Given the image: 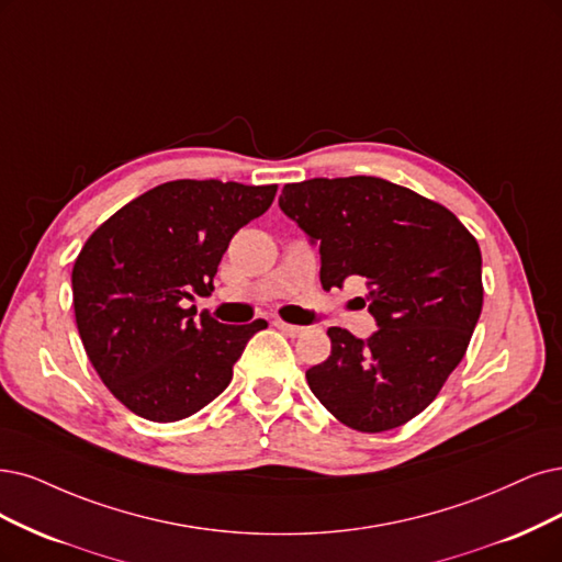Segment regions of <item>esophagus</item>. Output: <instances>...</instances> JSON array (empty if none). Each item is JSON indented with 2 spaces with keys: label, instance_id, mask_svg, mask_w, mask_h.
<instances>
[{
  "label": "esophagus",
  "instance_id": "obj_1",
  "mask_svg": "<svg viewBox=\"0 0 562 562\" xmlns=\"http://www.w3.org/2000/svg\"><path fill=\"white\" fill-rule=\"evenodd\" d=\"M284 336H292V338H296V336H301L303 334V326H296V324H286V322H282V319H276L273 322Z\"/></svg>",
  "mask_w": 562,
  "mask_h": 562
}]
</instances>
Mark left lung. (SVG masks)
Listing matches in <instances>:
<instances>
[{
	"mask_svg": "<svg viewBox=\"0 0 562 562\" xmlns=\"http://www.w3.org/2000/svg\"><path fill=\"white\" fill-rule=\"evenodd\" d=\"M280 207L319 245L322 286L363 278L380 326L366 340L330 326L310 389L355 430L407 424L465 357L484 303L480 245L445 205L372 176L284 184Z\"/></svg>",
	"mask_w": 562,
	"mask_h": 562,
	"instance_id": "left-lung-1",
	"label": "left lung"
}]
</instances>
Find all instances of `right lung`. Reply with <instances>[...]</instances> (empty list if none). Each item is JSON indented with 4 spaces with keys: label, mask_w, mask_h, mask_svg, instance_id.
<instances>
[{
    "label": "right lung",
    "mask_w": 562,
    "mask_h": 562,
    "mask_svg": "<svg viewBox=\"0 0 562 562\" xmlns=\"http://www.w3.org/2000/svg\"><path fill=\"white\" fill-rule=\"evenodd\" d=\"M278 184L171 180L103 222L71 270L76 326L101 382L143 419L169 424L215 401L263 319H194L222 255Z\"/></svg>",
    "instance_id": "right-lung-1"
}]
</instances>
